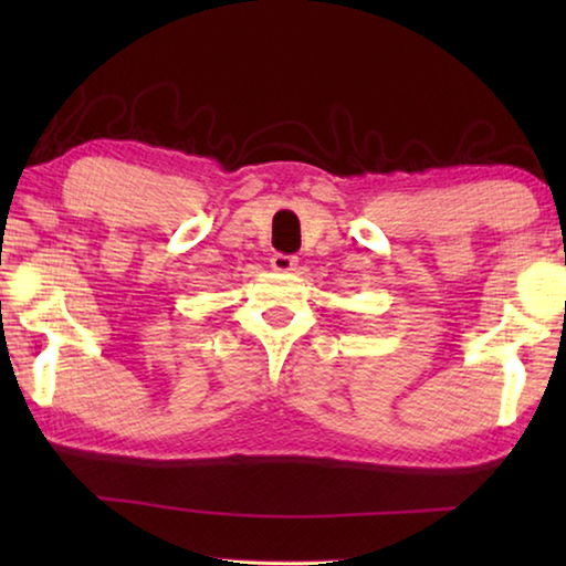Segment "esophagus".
Here are the masks:
<instances>
[{
  "label": "esophagus",
  "mask_w": 566,
  "mask_h": 566,
  "mask_svg": "<svg viewBox=\"0 0 566 566\" xmlns=\"http://www.w3.org/2000/svg\"><path fill=\"white\" fill-rule=\"evenodd\" d=\"M270 262H272L274 272H294L296 270V256H292V254H274Z\"/></svg>",
  "instance_id": "esophagus-1"
}]
</instances>
